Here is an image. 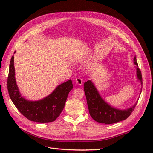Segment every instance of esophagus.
I'll return each mask as SVG.
<instances>
[{"label":"esophagus","instance_id":"1","mask_svg":"<svg viewBox=\"0 0 153 153\" xmlns=\"http://www.w3.org/2000/svg\"><path fill=\"white\" fill-rule=\"evenodd\" d=\"M75 82L76 83V84L78 85H82V84H83V80L80 77H78V78H75Z\"/></svg>","mask_w":153,"mask_h":153}]
</instances>
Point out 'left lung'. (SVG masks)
I'll use <instances>...</instances> for the list:
<instances>
[{
    "label": "left lung",
    "instance_id": "8db88e82",
    "mask_svg": "<svg viewBox=\"0 0 153 153\" xmlns=\"http://www.w3.org/2000/svg\"><path fill=\"white\" fill-rule=\"evenodd\" d=\"M134 63L137 67V77L142 85V76L140 69L138 68L136 57L134 58ZM84 90L86 96L88 108L92 118L96 122L105 124H110L123 121L131 115L138 103L132 107L126 110L114 108L106 103L100 96L94 84L91 80L84 83Z\"/></svg>",
    "mask_w": 153,
    "mask_h": 153
}]
</instances>
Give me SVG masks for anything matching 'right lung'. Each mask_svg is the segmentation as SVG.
Segmentation results:
<instances>
[{
  "instance_id": "1",
  "label": "right lung",
  "mask_w": 153,
  "mask_h": 153,
  "mask_svg": "<svg viewBox=\"0 0 153 153\" xmlns=\"http://www.w3.org/2000/svg\"><path fill=\"white\" fill-rule=\"evenodd\" d=\"M73 89L72 81L69 80L59 85L47 98L38 101H28L21 96L16 84L12 56L7 77V90L13 104L19 112L31 121L41 123L55 121L62 112L69 91Z\"/></svg>"
}]
</instances>
